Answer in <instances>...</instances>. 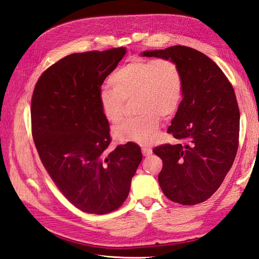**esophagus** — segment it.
<instances>
[{"label": "esophagus", "mask_w": 259, "mask_h": 259, "mask_svg": "<svg viewBox=\"0 0 259 259\" xmlns=\"http://www.w3.org/2000/svg\"><path fill=\"white\" fill-rule=\"evenodd\" d=\"M143 154L145 156H149L150 154H152V149L148 147H143Z\"/></svg>", "instance_id": "esophagus-1"}]
</instances>
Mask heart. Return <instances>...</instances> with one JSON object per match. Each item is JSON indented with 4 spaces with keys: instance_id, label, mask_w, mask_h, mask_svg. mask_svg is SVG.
<instances>
[{
    "instance_id": "b5f03b06",
    "label": "heart",
    "mask_w": 259,
    "mask_h": 259,
    "mask_svg": "<svg viewBox=\"0 0 259 259\" xmlns=\"http://www.w3.org/2000/svg\"><path fill=\"white\" fill-rule=\"evenodd\" d=\"M109 82L112 89L103 88L98 92L106 119L119 123L123 119L124 103L131 99H134L139 114L114 128V138L122 144H150L159 134L160 117L169 119L182 100L183 76L170 59H135L116 70Z\"/></svg>"
}]
</instances>
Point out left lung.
<instances>
[{
  "mask_svg": "<svg viewBox=\"0 0 259 259\" xmlns=\"http://www.w3.org/2000/svg\"><path fill=\"white\" fill-rule=\"evenodd\" d=\"M140 56L170 59L183 76V100L167 130L177 143L153 149L163 161L161 189L179 204L204 202L221 187L238 151L236 94L221 68L197 50L175 45Z\"/></svg>",
  "mask_w": 259,
  "mask_h": 259,
  "instance_id": "left-lung-1",
  "label": "left lung"
}]
</instances>
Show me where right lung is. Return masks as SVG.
<instances>
[{"instance_id": "obj_1", "label": "right lung", "mask_w": 259, "mask_h": 259, "mask_svg": "<svg viewBox=\"0 0 259 259\" xmlns=\"http://www.w3.org/2000/svg\"><path fill=\"white\" fill-rule=\"evenodd\" d=\"M126 54L111 49L71 54L40 76L31 101L36 150L61 193L79 209L107 214L126 200L143 160L134 143L108 151L110 128L98 92Z\"/></svg>"}]
</instances>
